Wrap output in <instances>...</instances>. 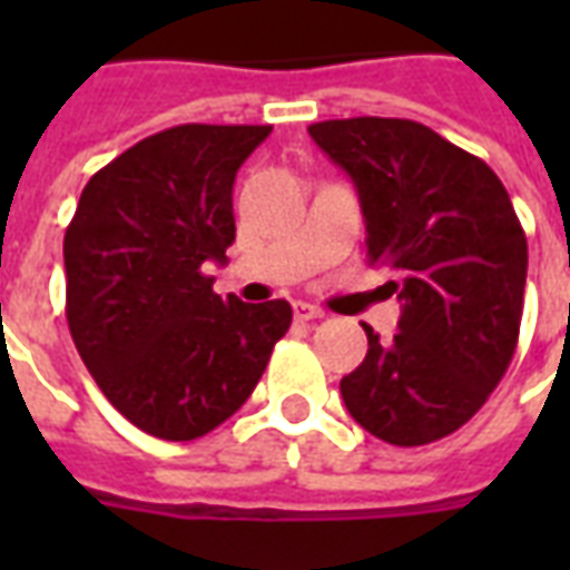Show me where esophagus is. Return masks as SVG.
I'll use <instances>...</instances> for the list:
<instances>
[{
  "label": "esophagus",
  "instance_id": "34e87169",
  "mask_svg": "<svg viewBox=\"0 0 570 570\" xmlns=\"http://www.w3.org/2000/svg\"><path fill=\"white\" fill-rule=\"evenodd\" d=\"M293 314H296V321L302 323H311V321H321L323 311L317 305H308V302H296L293 305Z\"/></svg>",
  "mask_w": 570,
  "mask_h": 570
}]
</instances>
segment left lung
<instances>
[{
  "label": "left lung",
  "mask_w": 570,
  "mask_h": 570,
  "mask_svg": "<svg viewBox=\"0 0 570 570\" xmlns=\"http://www.w3.org/2000/svg\"><path fill=\"white\" fill-rule=\"evenodd\" d=\"M357 188L370 265L396 274L400 333L342 379L351 419L391 445H428L466 424L513 360L528 240L489 164L409 118L308 128Z\"/></svg>",
  "instance_id": "1"
}]
</instances>
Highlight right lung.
Masks as SVG:
<instances>
[{"label":"right lung","instance_id":"obj_1","mask_svg":"<svg viewBox=\"0 0 570 570\" xmlns=\"http://www.w3.org/2000/svg\"><path fill=\"white\" fill-rule=\"evenodd\" d=\"M268 134H151L88 179L63 237L72 342L106 400L158 440H198L232 419L293 323L284 298H223L204 274L235 244V176Z\"/></svg>","mask_w":570,"mask_h":570}]
</instances>
